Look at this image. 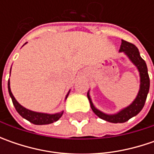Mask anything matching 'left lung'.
I'll use <instances>...</instances> for the list:
<instances>
[{
    "label": "left lung",
    "instance_id": "1",
    "mask_svg": "<svg viewBox=\"0 0 154 154\" xmlns=\"http://www.w3.org/2000/svg\"><path fill=\"white\" fill-rule=\"evenodd\" d=\"M119 51L123 52L127 55L129 60L136 66V68H138L140 72V91L138 92L137 97L134 100L133 103L129 106L126 107L125 109L120 110L116 114L107 115V114L101 112L100 110H98V109H96L94 107L92 102V99L89 96V93L87 92V98L90 101L92 111L98 116L99 118L109 122H113V123L125 122L128 121L130 118H132L133 116L137 115L144 107L146 99L147 97V93L149 92V86H150V80H149V75L147 73V67H146L145 61L140 56V52L137 47L129 42H127L125 40H122Z\"/></svg>",
    "mask_w": 154,
    "mask_h": 154
}]
</instances>
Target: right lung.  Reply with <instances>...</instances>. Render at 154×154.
Instances as JSON below:
<instances>
[{
	"label": "right lung",
	"instance_id": "1",
	"mask_svg": "<svg viewBox=\"0 0 154 154\" xmlns=\"http://www.w3.org/2000/svg\"><path fill=\"white\" fill-rule=\"evenodd\" d=\"M11 73V71H10ZM8 92L10 97L12 98V101L14 105L15 109L17 110V112L20 114V115L26 119L27 121H29L30 122H32L33 124H36V125H45V124H50L54 122H56L57 120L60 119V117L62 116L63 114V111L60 112V113H56V114H46V113H39V112H35V111H32L30 109H26L25 107H23L22 105H20V103L17 102V100L15 99L14 97L13 93L11 92V89H10V82L8 83ZM68 95L66 96V98H68Z\"/></svg>",
	"mask_w": 154,
	"mask_h": 154
}]
</instances>
